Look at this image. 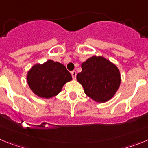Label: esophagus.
Masks as SVG:
<instances>
[{"label":"esophagus","instance_id":"esophagus-1","mask_svg":"<svg viewBox=\"0 0 148 148\" xmlns=\"http://www.w3.org/2000/svg\"><path fill=\"white\" fill-rule=\"evenodd\" d=\"M71 76H72L73 79H75L76 77H77V72H76V71H72L71 72Z\"/></svg>","mask_w":148,"mask_h":148}]
</instances>
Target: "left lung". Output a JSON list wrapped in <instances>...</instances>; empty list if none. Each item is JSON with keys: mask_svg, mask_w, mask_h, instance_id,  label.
<instances>
[{"mask_svg": "<svg viewBox=\"0 0 148 148\" xmlns=\"http://www.w3.org/2000/svg\"><path fill=\"white\" fill-rule=\"evenodd\" d=\"M77 79L87 96L97 102H106L114 96L121 83L119 70L102 56H94L81 65Z\"/></svg>", "mask_w": 148, "mask_h": 148, "instance_id": "left-lung-1", "label": "left lung"}]
</instances>
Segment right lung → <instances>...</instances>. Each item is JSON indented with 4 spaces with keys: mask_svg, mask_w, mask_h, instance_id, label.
Segmentation results:
<instances>
[{
    "mask_svg": "<svg viewBox=\"0 0 148 148\" xmlns=\"http://www.w3.org/2000/svg\"><path fill=\"white\" fill-rule=\"evenodd\" d=\"M27 78L30 89L43 98L58 95L65 83L72 79L70 72L62 64L53 60L34 65L29 71Z\"/></svg>",
    "mask_w": 148,
    "mask_h": 148,
    "instance_id": "obj_1",
    "label": "right lung"
}]
</instances>
